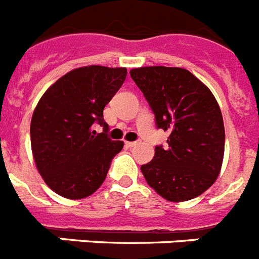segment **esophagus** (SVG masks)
I'll return each mask as SVG.
<instances>
[{
  "label": "esophagus",
  "instance_id": "1",
  "mask_svg": "<svg viewBox=\"0 0 259 259\" xmlns=\"http://www.w3.org/2000/svg\"><path fill=\"white\" fill-rule=\"evenodd\" d=\"M137 144H139V141H125V145L130 146V148H132V146H136Z\"/></svg>",
  "mask_w": 259,
  "mask_h": 259
}]
</instances>
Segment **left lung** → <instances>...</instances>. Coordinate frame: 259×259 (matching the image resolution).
<instances>
[{
  "label": "left lung",
  "mask_w": 259,
  "mask_h": 259,
  "mask_svg": "<svg viewBox=\"0 0 259 259\" xmlns=\"http://www.w3.org/2000/svg\"><path fill=\"white\" fill-rule=\"evenodd\" d=\"M132 80L149 102L158 128L170 132L168 146H155L141 166L146 183L162 198L182 202L214 184L224 155V124L209 88L180 67L132 68Z\"/></svg>",
  "instance_id": "left-lung-1"
}]
</instances>
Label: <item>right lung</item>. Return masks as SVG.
<instances>
[{
  "mask_svg": "<svg viewBox=\"0 0 259 259\" xmlns=\"http://www.w3.org/2000/svg\"><path fill=\"white\" fill-rule=\"evenodd\" d=\"M127 68L91 65L71 70L47 89L31 120V148L37 171L62 197L81 200L105 182L123 141L106 136L104 109L124 83ZM95 122L105 127L93 131Z\"/></svg>",
  "mask_w": 259,
  "mask_h": 259,
  "instance_id": "1",
  "label": "right lung"
}]
</instances>
